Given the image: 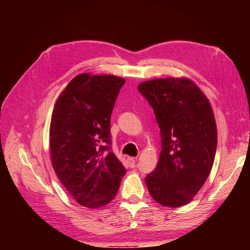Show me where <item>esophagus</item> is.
<instances>
[{
	"mask_svg": "<svg viewBox=\"0 0 250 250\" xmlns=\"http://www.w3.org/2000/svg\"><path fill=\"white\" fill-rule=\"evenodd\" d=\"M128 162H129L130 167H135V163H136V158L129 157V158H128Z\"/></svg>",
	"mask_w": 250,
	"mask_h": 250,
	"instance_id": "esophagus-1",
	"label": "esophagus"
}]
</instances>
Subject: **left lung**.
I'll use <instances>...</instances> for the list:
<instances>
[{
    "label": "left lung",
    "mask_w": 250,
    "mask_h": 250,
    "mask_svg": "<svg viewBox=\"0 0 250 250\" xmlns=\"http://www.w3.org/2000/svg\"><path fill=\"white\" fill-rule=\"evenodd\" d=\"M160 128L162 150L145 182L152 199L167 207L188 204L213 167L217 126L203 91L189 78L167 77L141 83Z\"/></svg>",
    "instance_id": "8db88e82"
}]
</instances>
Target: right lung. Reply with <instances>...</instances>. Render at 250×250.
Here are the masks:
<instances>
[{
  "label": "right lung",
  "instance_id": "1",
  "mask_svg": "<svg viewBox=\"0 0 250 250\" xmlns=\"http://www.w3.org/2000/svg\"><path fill=\"white\" fill-rule=\"evenodd\" d=\"M125 78L79 74L52 110L51 164L78 204L99 208L118 192L125 168L110 151V115Z\"/></svg>",
  "mask_w": 250,
  "mask_h": 250
}]
</instances>
